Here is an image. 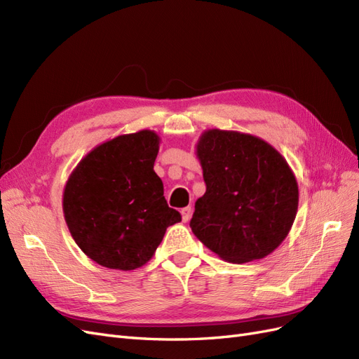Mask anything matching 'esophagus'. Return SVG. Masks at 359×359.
Instances as JSON below:
<instances>
[{
  "label": "esophagus",
  "instance_id": "34e87169",
  "mask_svg": "<svg viewBox=\"0 0 359 359\" xmlns=\"http://www.w3.org/2000/svg\"><path fill=\"white\" fill-rule=\"evenodd\" d=\"M191 206H186V208L181 210V217H182V222H189L190 217H191Z\"/></svg>",
  "mask_w": 359,
  "mask_h": 359
}]
</instances>
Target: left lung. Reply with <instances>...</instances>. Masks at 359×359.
Segmentation results:
<instances>
[{
	"label": "left lung",
	"mask_w": 359,
	"mask_h": 359,
	"mask_svg": "<svg viewBox=\"0 0 359 359\" xmlns=\"http://www.w3.org/2000/svg\"><path fill=\"white\" fill-rule=\"evenodd\" d=\"M206 191L190 227L227 262L264 259L285 241L298 211V182L286 158L255 135L210 128L199 136Z\"/></svg>",
	"instance_id": "left-lung-1"
}]
</instances>
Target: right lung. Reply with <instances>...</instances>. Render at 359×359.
<instances>
[{
  "mask_svg": "<svg viewBox=\"0 0 359 359\" xmlns=\"http://www.w3.org/2000/svg\"><path fill=\"white\" fill-rule=\"evenodd\" d=\"M154 130L97 145L69 175L62 212L74 243L95 264L133 271L154 256L169 226L181 222L154 172Z\"/></svg>",
  "mask_w": 359,
  "mask_h": 359,
  "instance_id": "add662e5",
  "label": "right lung"
}]
</instances>
